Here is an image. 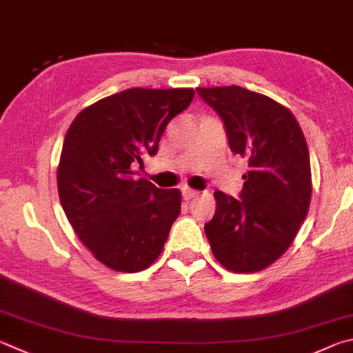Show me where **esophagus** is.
I'll list each match as a JSON object with an SVG mask.
<instances>
[{"mask_svg": "<svg viewBox=\"0 0 353 353\" xmlns=\"http://www.w3.org/2000/svg\"><path fill=\"white\" fill-rule=\"evenodd\" d=\"M197 194H199V191H196V190H191L188 187L182 188V196H183L185 201H191V199L196 197Z\"/></svg>", "mask_w": 353, "mask_h": 353, "instance_id": "esophagus-1", "label": "esophagus"}]
</instances>
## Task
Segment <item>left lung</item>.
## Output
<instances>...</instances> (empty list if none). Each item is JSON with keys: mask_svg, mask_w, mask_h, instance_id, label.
Returning <instances> with one entry per match:
<instances>
[{"mask_svg": "<svg viewBox=\"0 0 353 353\" xmlns=\"http://www.w3.org/2000/svg\"><path fill=\"white\" fill-rule=\"evenodd\" d=\"M219 115L230 150L247 159L239 199L216 191V213L205 223L214 258L230 272L252 273L285 253L309 211L310 157L294 115L241 86L197 88Z\"/></svg>", "mask_w": 353, "mask_h": 353, "instance_id": "8db88e82", "label": "left lung"}]
</instances>
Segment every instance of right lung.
<instances>
[{"mask_svg": "<svg viewBox=\"0 0 353 353\" xmlns=\"http://www.w3.org/2000/svg\"><path fill=\"white\" fill-rule=\"evenodd\" d=\"M193 97L190 88L125 89L69 126L57 171L61 207L80 241L112 270H145L162 253L181 191L157 188L132 168L156 156L166 125Z\"/></svg>", "mask_w": 353, "mask_h": 353, "instance_id": "obj_1", "label": "right lung"}]
</instances>
